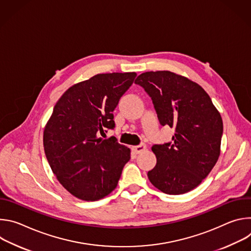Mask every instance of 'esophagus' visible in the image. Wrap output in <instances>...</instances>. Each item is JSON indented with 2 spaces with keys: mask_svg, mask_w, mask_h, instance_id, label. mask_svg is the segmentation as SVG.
I'll list each match as a JSON object with an SVG mask.
<instances>
[{
  "mask_svg": "<svg viewBox=\"0 0 251 251\" xmlns=\"http://www.w3.org/2000/svg\"><path fill=\"white\" fill-rule=\"evenodd\" d=\"M132 149H133V151H134L136 154H140V153H142L143 151H145V150L147 149V146H146L145 144H140V145H138V146L132 147Z\"/></svg>",
  "mask_w": 251,
  "mask_h": 251,
  "instance_id": "1",
  "label": "esophagus"
}]
</instances>
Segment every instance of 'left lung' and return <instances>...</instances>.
I'll return each mask as SVG.
<instances>
[{"label": "left lung", "mask_w": 251, "mask_h": 251, "mask_svg": "<svg viewBox=\"0 0 251 251\" xmlns=\"http://www.w3.org/2000/svg\"><path fill=\"white\" fill-rule=\"evenodd\" d=\"M135 83L151 96L160 123L176 130L172 143L152 147L157 165L148 172L150 182L168 195L194 190L221 155V113L201 85L172 71H148Z\"/></svg>", "instance_id": "1"}]
</instances>
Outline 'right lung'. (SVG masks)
<instances>
[{
    "instance_id": "add662e5",
    "label": "right lung",
    "mask_w": 251,
    "mask_h": 251,
    "mask_svg": "<svg viewBox=\"0 0 251 251\" xmlns=\"http://www.w3.org/2000/svg\"><path fill=\"white\" fill-rule=\"evenodd\" d=\"M136 73L100 74L69 87L57 100L44 130L49 164L62 187L94 201L118 184L131 151L115 138L99 134L115 126L112 112Z\"/></svg>"
}]
</instances>
